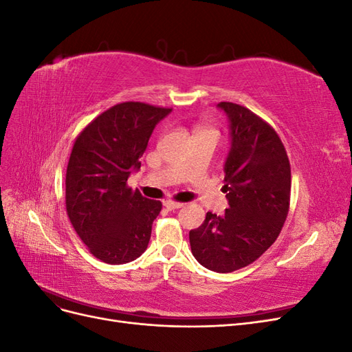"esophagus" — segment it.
<instances>
[{
  "mask_svg": "<svg viewBox=\"0 0 352 352\" xmlns=\"http://www.w3.org/2000/svg\"><path fill=\"white\" fill-rule=\"evenodd\" d=\"M164 207L167 208V210H177V208H182L184 207V204L182 202H176V201H164Z\"/></svg>",
  "mask_w": 352,
  "mask_h": 352,
  "instance_id": "34e87169",
  "label": "esophagus"
}]
</instances>
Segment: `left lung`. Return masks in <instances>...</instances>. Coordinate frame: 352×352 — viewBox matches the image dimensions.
Listing matches in <instances>:
<instances>
[{"instance_id":"obj_1","label":"left lung","mask_w":352,"mask_h":352,"mask_svg":"<svg viewBox=\"0 0 352 352\" xmlns=\"http://www.w3.org/2000/svg\"><path fill=\"white\" fill-rule=\"evenodd\" d=\"M230 127L225 162L229 208L207 212L189 232L190 250L208 270L230 273L254 263L278 239L291 201V164L279 135L261 117L233 102H219Z\"/></svg>"}]
</instances>
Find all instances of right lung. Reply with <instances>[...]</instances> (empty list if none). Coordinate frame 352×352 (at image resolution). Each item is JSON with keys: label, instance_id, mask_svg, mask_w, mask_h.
I'll use <instances>...</instances> for the list:
<instances>
[{"label": "right lung", "instance_id": "add662e5", "mask_svg": "<svg viewBox=\"0 0 352 352\" xmlns=\"http://www.w3.org/2000/svg\"><path fill=\"white\" fill-rule=\"evenodd\" d=\"M172 109L127 101L101 113L74 141L66 172V208L89 252L109 264L141 257L162 202L127 186L141 167L155 124Z\"/></svg>", "mask_w": 352, "mask_h": 352}]
</instances>
